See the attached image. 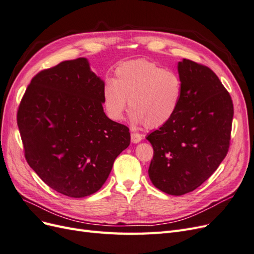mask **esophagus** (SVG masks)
<instances>
[{"label":"esophagus","instance_id":"34e87169","mask_svg":"<svg viewBox=\"0 0 254 254\" xmlns=\"http://www.w3.org/2000/svg\"><path fill=\"white\" fill-rule=\"evenodd\" d=\"M142 139H143V137H142V135L140 133H135V132L131 133V142L132 143H134V144L139 143V142L142 141Z\"/></svg>","mask_w":254,"mask_h":254}]
</instances>
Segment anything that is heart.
I'll return each instance as SVG.
<instances>
[{
	"mask_svg": "<svg viewBox=\"0 0 254 254\" xmlns=\"http://www.w3.org/2000/svg\"><path fill=\"white\" fill-rule=\"evenodd\" d=\"M102 97L111 120L123 119L129 99L132 124L155 129L170 122L178 110L182 81L177 73L151 61L131 60L115 68L113 80L104 81Z\"/></svg>",
	"mask_w": 254,
	"mask_h": 254,
	"instance_id": "obj_1",
	"label": "heart"
}]
</instances>
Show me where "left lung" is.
Here are the masks:
<instances>
[{
	"mask_svg": "<svg viewBox=\"0 0 254 254\" xmlns=\"http://www.w3.org/2000/svg\"><path fill=\"white\" fill-rule=\"evenodd\" d=\"M178 74V110L146 136L153 148L149 178L174 196L196 190L217 170L229 149L234 113L231 96L211 68L183 59Z\"/></svg>",
	"mask_w": 254,
	"mask_h": 254,
	"instance_id": "obj_1",
	"label": "left lung"
}]
</instances>
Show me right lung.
<instances>
[{"mask_svg": "<svg viewBox=\"0 0 254 254\" xmlns=\"http://www.w3.org/2000/svg\"><path fill=\"white\" fill-rule=\"evenodd\" d=\"M103 84L87 58L64 61L35 76L19 107L27 163L50 188L68 197L101 189L130 144L128 127L104 112Z\"/></svg>", "mask_w": 254, "mask_h": 254, "instance_id": "right-lung-1", "label": "right lung"}]
</instances>
